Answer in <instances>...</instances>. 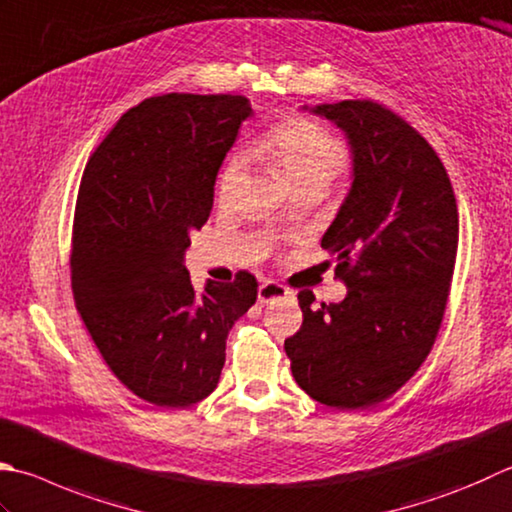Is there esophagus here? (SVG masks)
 Here are the masks:
<instances>
[{"instance_id":"esophagus-1","label":"esophagus","mask_w":512,"mask_h":512,"mask_svg":"<svg viewBox=\"0 0 512 512\" xmlns=\"http://www.w3.org/2000/svg\"><path fill=\"white\" fill-rule=\"evenodd\" d=\"M286 297H293V290H288L284 284L275 282V279H266V282L259 286V293H257V299L262 304L277 302V299H286Z\"/></svg>"}]
</instances>
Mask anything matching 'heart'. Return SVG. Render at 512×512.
Here are the masks:
<instances>
[{
	"label": "heart",
	"mask_w": 512,
	"mask_h": 512,
	"mask_svg": "<svg viewBox=\"0 0 512 512\" xmlns=\"http://www.w3.org/2000/svg\"><path fill=\"white\" fill-rule=\"evenodd\" d=\"M257 153L282 168L288 184L324 190L348 164V148L333 130L304 115H290L259 139ZM242 173V157L230 155L217 179V195L226 199Z\"/></svg>",
	"instance_id": "1"
}]
</instances>
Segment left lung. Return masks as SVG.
I'll return each mask as SVG.
<instances>
[{"mask_svg": "<svg viewBox=\"0 0 512 512\" xmlns=\"http://www.w3.org/2000/svg\"><path fill=\"white\" fill-rule=\"evenodd\" d=\"M313 113L337 124L353 150V186L322 248L348 286L313 308L284 342L295 382L319 404L362 410L397 393L424 364L453 282L459 215L442 159L384 104L344 99Z\"/></svg>", "mask_w": 512, "mask_h": 512, "instance_id": "left-lung-1", "label": "left lung"}]
</instances>
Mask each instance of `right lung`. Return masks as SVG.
Segmentation results:
<instances>
[{
	"label": "right lung",
	"mask_w": 512,
	"mask_h": 512,
	"mask_svg": "<svg viewBox=\"0 0 512 512\" xmlns=\"http://www.w3.org/2000/svg\"><path fill=\"white\" fill-rule=\"evenodd\" d=\"M253 115L242 95L170 93L119 117L79 184L70 286L106 366L130 393L186 408L217 388L228 330L257 299V279L195 293L190 230L213 210L215 179Z\"/></svg>",
	"instance_id": "add662e5"
}]
</instances>
